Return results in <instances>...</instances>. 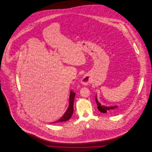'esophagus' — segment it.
Instances as JSON below:
<instances>
[{
    "label": "esophagus",
    "instance_id": "34e87169",
    "mask_svg": "<svg viewBox=\"0 0 152 152\" xmlns=\"http://www.w3.org/2000/svg\"><path fill=\"white\" fill-rule=\"evenodd\" d=\"M89 82V78L87 76H84L83 77V79L81 80V83L84 84V85H87Z\"/></svg>",
    "mask_w": 152,
    "mask_h": 152
}]
</instances>
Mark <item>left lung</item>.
Returning <instances> with one entry per match:
<instances>
[{
    "label": "left lung",
    "mask_w": 152,
    "mask_h": 152,
    "mask_svg": "<svg viewBox=\"0 0 152 152\" xmlns=\"http://www.w3.org/2000/svg\"><path fill=\"white\" fill-rule=\"evenodd\" d=\"M96 102L97 103V109H99V111H100L102 113H105L107 112V111H108L109 110H112L114 109H116L117 108V106L115 107H106L104 105H102L98 101L97 99V97H96Z\"/></svg>",
    "instance_id": "8db88e82"
}]
</instances>
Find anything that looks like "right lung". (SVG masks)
I'll list each match as a JSON object with an SVG mask.
<instances>
[{"label": "right lung", "instance_id": "add662e5", "mask_svg": "<svg viewBox=\"0 0 152 152\" xmlns=\"http://www.w3.org/2000/svg\"><path fill=\"white\" fill-rule=\"evenodd\" d=\"M75 96V93L71 91L70 92V96H69V106L67 109L66 111L65 112L64 115L62 116L58 121L52 123H61L64 122L68 120L72 115L73 113V102H74V99Z\"/></svg>", "mask_w": 152, "mask_h": 152}]
</instances>
